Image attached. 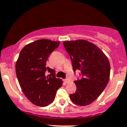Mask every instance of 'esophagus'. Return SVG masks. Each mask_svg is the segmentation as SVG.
Returning <instances> with one entry per match:
<instances>
[{
    "instance_id": "esophagus-1",
    "label": "esophagus",
    "mask_w": 127,
    "mask_h": 127,
    "mask_svg": "<svg viewBox=\"0 0 127 127\" xmlns=\"http://www.w3.org/2000/svg\"><path fill=\"white\" fill-rule=\"evenodd\" d=\"M64 82L65 83H68L69 82V79H66V80H64Z\"/></svg>"
}]
</instances>
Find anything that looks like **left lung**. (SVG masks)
<instances>
[{
	"instance_id": "1",
	"label": "left lung",
	"mask_w": 127,
	"mask_h": 127,
	"mask_svg": "<svg viewBox=\"0 0 127 127\" xmlns=\"http://www.w3.org/2000/svg\"><path fill=\"white\" fill-rule=\"evenodd\" d=\"M63 44L70 56L73 71L80 70L82 76L74 81L76 92L69 95V98L79 106L90 105L101 95L108 83V59L98 46L86 40L66 41Z\"/></svg>"
}]
</instances>
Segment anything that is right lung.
Wrapping results in <instances>:
<instances>
[{"label":"right lung","mask_w":127,"mask_h":127,"mask_svg":"<svg viewBox=\"0 0 127 127\" xmlns=\"http://www.w3.org/2000/svg\"><path fill=\"white\" fill-rule=\"evenodd\" d=\"M60 41L42 39L25 46L15 63V72L24 94L34 105L46 106L54 100L56 92L63 85L55 77V71L46 66L51 53ZM46 70L50 73L45 76Z\"/></svg>","instance_id":"1"}]
</instances>
